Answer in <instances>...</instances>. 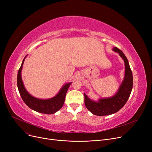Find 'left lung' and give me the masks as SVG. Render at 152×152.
Segmentation results:
<instances>
[{
  "instance_id": "1",
  "label": "left lung",
  "mask_w": 152,
  "mask_h": 152,
  "mask_svg": "<svg viewBox=\"0 0 152 152\" xmlns=\"http://www.w3.org/2000/svg\"><path fill=\"white\" fill-rule=\"evenodd\" d=\"M113 50L118 52L124 60L125 64L124 79L116 94L111 98L100 99L98 102H96L90 100L84 94L85 105L95 115L105 116L116 113L126 104L132 91L133 77L128 60L123 52L118 48L114 47Z\"/></svg>"
}]
</instances>
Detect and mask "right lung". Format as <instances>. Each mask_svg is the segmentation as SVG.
I'll use <instances>...</instances> for the list:
<instances>
[{
	"label": "right lung",
	"mask_w": 152,
	"mask_h": 152,
	"mask_svg": "<svg viewBox=\"0 0 152 152\" xmlns=\"http://www.w3.org/2000/svg\"><path fill=\"white\" fill-rule=\"evenodd\" d=\"M25 58L23 60L17 75L18 89L23 100L28 107L36 111H37L39 113L49 115L55 113L63 107L67 91L71 83H68L64 86L60 91L59 93L55 97L52 99L42 100L33 97L25 89L21 79V71Z\"/></svg>",
	"instance_id": "add662e5"
}]
</instances>
